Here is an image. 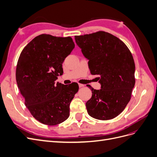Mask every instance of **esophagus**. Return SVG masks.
Here are the masks:
<instances>
[{
  "instance_id": "esophagus-1",
  "label": "esophagus",
  "mask_w": 157,
  "mask_h": 157,
  "mask_svg": "<svg viewBox=\"0 0 157 157\" xmlns=\"http://www.w3.org/2000/svg\"><path fill=\"white\" fill-rule=\"evenodd\" d=\"M78 86H79V87H80V88H81V87L84 86V84H78Z\"/></svg>"
}]
</instances>
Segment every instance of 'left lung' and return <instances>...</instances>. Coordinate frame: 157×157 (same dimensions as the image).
Segmentation results:
<instances>
[{"label": "left lung", "instance_id": "1", "mask_svg": "<svg viewBox=\"0 0 157 157\" xmlns=\"http://www.w3.org/2000/svg\"><path fill=\"white\" fill-rule=\"evenodd\" d=\"M76 43L88 61L92 75H99L100 90H92L86 103L88 115L110 120L121 114L130 101L135 85V63L126 45L105 31L75 36Z\"/></svg>", "mask_w": 157, "mask_h": 157}]
</instances>
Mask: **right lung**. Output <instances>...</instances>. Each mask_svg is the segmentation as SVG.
<instances>
[{
	"label": "right lung",
	"mask_w": 157,
	"mask_h": 157,
	"mask_svg": "<svg viewBox=\"0 0 157 157\" xmlns=\"http://www.w3.org/2000/svg\"><path fill=\"white\" fill-rule=\"evenodd\" d=\"M75 48L72 38L42 34L23 49L16 77L25 104L36 120L54 126L67 120L69 105L78 85L56 83L62 75V63Z\"/></svg>",
	"instance_id": "right-lung-1"
}]
</instances>
